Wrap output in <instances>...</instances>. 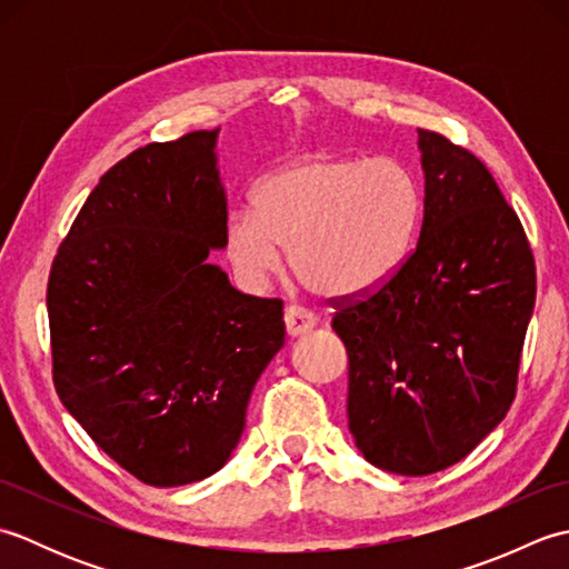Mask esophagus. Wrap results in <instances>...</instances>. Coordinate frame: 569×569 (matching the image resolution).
Instances as JSON below:
<instances>
[{
    "mask_svg": "<svg viewBox=\"0 0 569 569\" xmlns=\"http://www.w3.org/2000/svg\"><path fill=\"white\" fill-rule=\"evenodd\" d=\"M283 320H286L288 337L308 335L318 325V318L312 316V312H308L306 308H300V306H288Z\"/></svg>",
    "mask_w": 569,
    "mask_h": 569,
    "instance_id": "esophagus-1",
    "label": "esophagus"
}]
</instances>
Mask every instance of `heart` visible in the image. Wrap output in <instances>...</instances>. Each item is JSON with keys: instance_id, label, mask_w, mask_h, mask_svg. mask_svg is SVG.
<instances>
[{"instance_id": "1", "label": "heart", "mask_w": 569, "mask_h": 569, "mask_svg": "<svg viewBox=\"0 0 569 569\" xmlns=\"http://www.w3.org/2000/svg\"><path fill=\"white\" fill-rule=\"evenodd\" d=\"M422 222V188L398 159L310 153L263 180L224 220V253L247 288L291 269L330 300L365 298L401 271Z\"/></svg>"}]
</instances>
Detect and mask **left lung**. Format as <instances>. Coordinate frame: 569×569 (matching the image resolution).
<instances>
[{
    "label": "left lung",
    "mask_w": 569,
    "mask_h": 569,
    "mask_svg": "<svg viewBox=\"0 0 569 569\" xmlns=\"http://www.w3.org/2000/svg\"><path fill=\"white\" fill-rule=\"evenodd\" d=\"M418 151L426 200L413 253L332 318L357 450L403 477L459 462L509 413L536 306L533 253L487 166L426 129Z\"/></svg>",
    "instance_id": "obj_1"
}]
</instances>
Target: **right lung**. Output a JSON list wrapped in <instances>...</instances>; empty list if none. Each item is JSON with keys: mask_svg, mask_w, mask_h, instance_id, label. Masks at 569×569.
Here are the masks:
<instances>
[{"mask_svg": "<svg viewBox=\"0 0 569 569\" xmlns=\"http://www.w3.org/2000/svg\"><path fill=\"white\" fill-rule=\"evenodd\" d=\"M220 129L149 143L84 200L48 278L53 381L68 413L151 487L202 481L237 450L283 347L281 300L239 293L224 249Z\"/></svg>", "mask_w": 569, "mask_h": 569, "instance_id": "1", "label": "right lung"}]
</instances>
